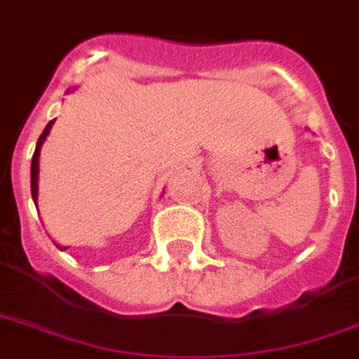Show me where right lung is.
Wrapping results in <instances>:
<instances>
[{
	"label": "right lung",
	"mask_w": 359,
	"mask_h": 359,
	"mask_svg": "<svg viewBox=\"0 0 359 359\" xmlns=\"http://www.w3.org/2000/svg\"><path fill=\"white\" fill-rule=\"evenodd\" d=\"M53 123H55V119L50 121V123L46 124V128H44V132H42L41 137H39V141H36L33 158H31V197H33V201L35 203H36V197H39V156H41V147H42V143H44V140H46V135L50 134V130H52ZM57 248L59 250H67V248H63V245H57Z\"/></svg>",
	"instance_id": "1"
}]
</instances>
